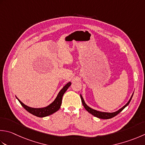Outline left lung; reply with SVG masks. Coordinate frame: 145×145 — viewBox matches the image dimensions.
Returning <instances> with one entry per match:
<instances>
[{"label": "left lung", "instance_id": "1", "mask_svg": "<svg viewBox=\"0 0 145 145\" xmlns=\"http://www.w3.org/2000/svg\"><path fill=\"white\" fill-rule=\"evenodd\" d=\"M133 93L132 96L131 97V98H130L129 101H128V103H127L125 106H123V107H122L121 109H120V110H118V111L116 112H112V113H109V112H100V111H97V110H94L92 108H90V107H89V106H87V105L85 103V102L84 101V99L83 97H82V96L80 95V97H81V100H82V104H83L84 107H85V109H86L88 112H89V113H90V114H92L93 116H94L95 117H97L98 118H100V119H103V120H108V119H110L112 118L113 117H114V116H116V115H118L119 113L121 112L122 110H123L125 107L128 105L130 103V101H131V99L133 97Z\"/></svg>", "mask_w": 145, "mask_h": 145}]
</instances>
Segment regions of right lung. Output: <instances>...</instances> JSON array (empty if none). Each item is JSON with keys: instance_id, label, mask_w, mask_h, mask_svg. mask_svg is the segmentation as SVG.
I'll list each match as a JSON object with an SVG mask.
<instances>
[{"instance_id": "add662e5", "label": "right lung", "mask_w": 145, "mask_h": 145, "mask_svg": "<svg viewBox=\"0 0 145 145\" xmlns=\"http://www.w3.org/2000/svg\"><path fill=\"white\" fill-rule=\"evenodd\" d=\"M71 85V82H69L67 84L65 85V86L63 87L58 94L57 97L55 99V100L54 101L53 103L50 104L49 106L47 107H43V108H32V107H28L25 106V104L22 103L21 101H20L18 99V100L21 104V106L24 107V108L27 110V112H29L31 114H32L34 116H36L37 117L39 118H43L46 117L49 115H51L53 114L54 112H55L59 110L60 108L61 104V101H62V97H63V95L65 93V92L67 91L68 88L70 87Z\"/></svg>"}]
</instances>
